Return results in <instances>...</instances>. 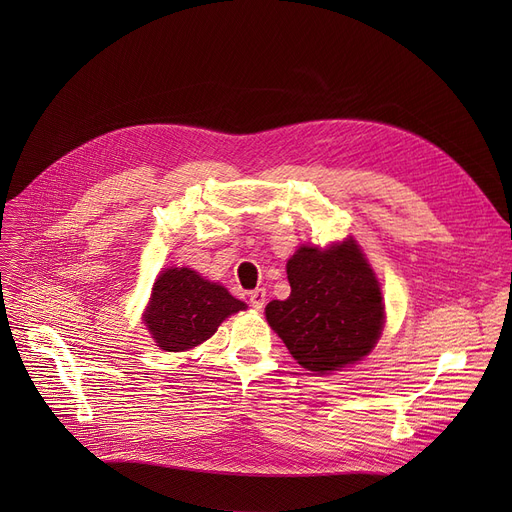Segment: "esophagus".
I'll list each match as a JSON object with an SVG mask.
<instances>
[{"label": "esophagus", "mask_w": 512, "mask_h": 512, "mask_svg": "<svg viewBox=\"0 0 512 512\" xmlns=\"http://www.w3.org/2000/svg\"><path fill=\"white\" fill-rule=\"evenodd\" d=\"M249 301H251V307L253 309H263L265 307V301H267V294H265V288H257L249 294Z\"/></svg>", "instance_id": "34e87169"}]
</instances>
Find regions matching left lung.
Listing matches in <instances>:
<instances>
[{"label": "left lung", "mask_w": 512, "mask_h": 512, "mask_svg": "<svg viewBox=\"0 0 512 512\" xmlns=\"http://www.w3.org/2000/svg\"><path fill=\"white\" fill-rule=\"evenodd\" d=\"M286 274L290 297L267 303L265 317L294 361L324 375L373 351L384 330L382 288L355 238L299 247Z\"/></svg>", "instance_id": "obj_1"}]
</instances>
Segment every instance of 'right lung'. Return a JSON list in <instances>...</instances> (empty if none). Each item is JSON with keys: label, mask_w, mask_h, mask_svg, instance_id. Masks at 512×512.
<instances>
[{"label": "right lung", "mask_w": 512, "mask_h": 512, "mask_svg": "<svg viewBox=\"0 0 512 512\" xmlns=\"http://www.w3.org/2000/svg\"><path fill=\"white\" fill-rule=\"evenodd\" d=\"M247 305L191 267H168L153 284L143 321L161 351L182 353L211 338L228 315Z\"/></svg>", "instance_id": "1"}]
</instances>
